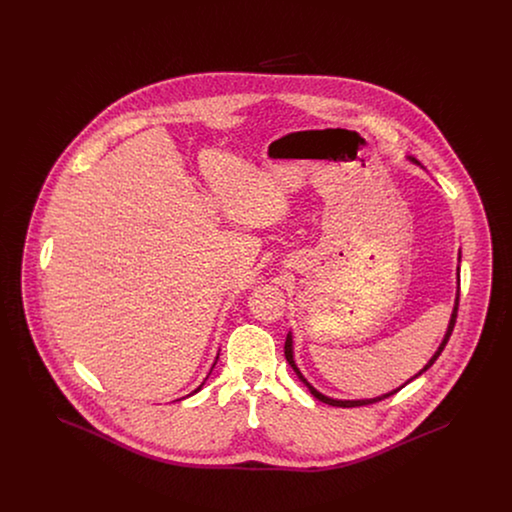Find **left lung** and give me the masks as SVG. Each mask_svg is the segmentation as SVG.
I'll list each match as a JSON object with an SVG mask.
<instances>
[{"mask_svg": "<svg viewBox=\"0 0 512 512\" xmlns=\"http://www.w3.org/2000/svg\"><path fill=\"white\" fill-rule=\"evenodd\" d=\"M409 161H413L416 165H420L414 157H409ZM459 261H461V255H459ZM459 286H461V278H459ZM459 293H461V288H459ZM459 293H457V299H455V307H453V315H451V320H449V326H447V332H445V338L443 341L439 343L438 351L434 353V357L428 361V365L424 366L418 374H414L411 380H407L401 388H405L409 382H413L414 378H418L422 372H426L430 366L436 363V359H438L439 355H441V351H443V347L447 345V341L451 338V332H453V328H455V320H457V311H459ZM284 355H286V361L290 363V366L293 368V372L299 376V380L309 388V391L317 397L318 401H322V403H328V405H332V407H343V409H349V407H363V405H372V403H378V401H382V399H386V397H390L393 393H397V391L401 390V388H397V390L390 391V393H384V395H380V397H374V399H355V401H343V399H332V397H326V395H322L320 391L315 390L307 380H305V376L299 372V368L295 365V361H293V341H292V332L288 334V338H286V345H284Z\"/></svg>", "mask_w": 512, "mask_h": 512, "instance_id": "left-lung-1", "label": "left lung"}]
</instances>
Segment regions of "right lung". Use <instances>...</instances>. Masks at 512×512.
<instances>
[{
	"label": "right lung",
	"mask_w": 512,
	"mask_h": 512,
	"mask_svg": "<svg viewBox=\"0 0 512 512\" xmlns=\"http://www.w3.org/2000/svg\"><path fill=\"white\" fill-rule=\"evenodd\" d=\"M217 359H219V357H217ZM215 363H217V361H215ZM201 386H203V384H201ZM201 386H199V388H197L194 393H197V391L201 390ZM194 393H190V395H194Z\"/></svg>",
	"instance_id": "add662e5"
}]
</instances>
